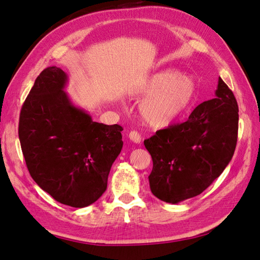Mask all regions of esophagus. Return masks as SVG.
Listing matches in <instances>:
<instances>
[{"instance_id":"obj_1","label":"esophagus","mask_w":260,"mask_h":260,"mask_svg":"<svg viewBox=\"0 0 260 260\" xmlns=\"http://www.w3.org/2000/svg\"><path fill=\"white\" fill-rule=\"evenodd\" d=\"M128 137L131 141H133L134 143H136V144H139V143H141L142 141V136L140 135V133H137L136 131H132L128 134Z\"/></svg>"}]
</instances>
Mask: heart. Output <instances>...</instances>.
Wrapping results in <instances>:
<instances>
[{"label": "heart", "instance_id": "obj_1", "mask_svg": "<svg viewBox=\"0 0 260 260\" xmlns=\"http://www.w3.org/2000/svg\"><path fill=\"white\" fill-rule=\"evenodd\" d=\"M143 93L148 96L140 106L143 119L153 127H163L189 106L196 95V82L178 71L163 70L145 82Z\"/></svg>", "mask_w": 260, "mask_h": 260}]
</instances>
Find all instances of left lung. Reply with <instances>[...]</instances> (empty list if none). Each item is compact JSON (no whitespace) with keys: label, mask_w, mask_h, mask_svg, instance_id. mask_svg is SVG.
Wrapping results in <instances>:
<instances>
[{"label":"left lung","mask_w":260,"mask_h":260,"mask_svg":"<svg viewBox=\"0 0 260 260\" xmlns=\"http://www.w3.org/2000/svg\"><path fill=\"white\" fill-rule=\"evenodd\" d=\"M215 98L203 102L184 123L144 141L153 159L148 176L154 196L176 204L202 193L233 158L238 137V104L219 78Z\"/></svg>","instance_id":"1"}]
</instances>
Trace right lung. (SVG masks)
Instances as JSON below:
<instances>
[{
    "mask_svg": "<svg viewBox=\"0 0 260 260\" xmlns=\"http://www.w3.org/2000/svg\"><path fill=\"white\" fill-rule=\"evenodd\" d=\"M67 82L56 66L38 76L21 108L19 139L36 183L60 203L85 208L106 191L123 127L93 121L71 103Z\"/></svg>",
    "mask_w": 260,
    "mask_h": 260,
    "instance_id": "1",
    "label": "right lung"
}]
</instances>
